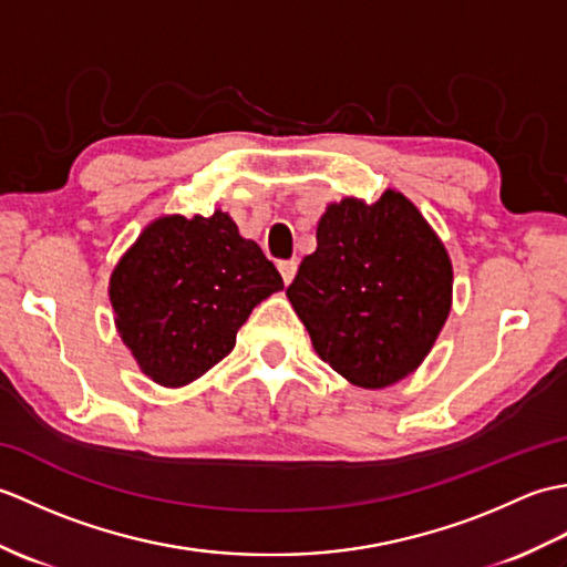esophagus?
Here are the masks:
<instances>
[{"label": "esophagus", "mask_w": 567, "mask_h": 567, "mask_svg": "<svg viewBox=\"0 0 567 567\" xmlns=\"http://www.w3.org/2000/svg\"><path fill=\"white\" fill-rule=\"evenodd\" d=\"M277 270H280L285 285H290L297 275V260H282L280 265H277Z\"/></svg>", "instance_id": "34e87169"}]
</instances>
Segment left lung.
I'll return each instance as SVG.
<instances>
[{
  "mask_svg": "<svg viewBox=\"0 0 567 567\" xmlns=\"http://www.w3.org/2000/svg\"><path fill=\"white\" fill-rule=\"evenodd\" d=\"M323 363L365 390L404 380L431 353L453 305L443 240L402 192L346 197L321 214L317 250L287 287Z\"/></svg>",
  "mask_w": 567,
  "mask_h": 567,
  "instance_id": "1",
  "label": "left lung"
}]
</instances>
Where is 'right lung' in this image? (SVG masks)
I'll return each mask as SVG.
<instances>
[{"mask_svg": "<svg viewBox=\"0 0 567 567\" xmlns=\"http://www.w3.org/2000/svg\"><path fill=\"white\" fill-rule=\"evenodd\" d=\"M282 277L226 212L161 216L110 277L116 331L143 375L185 388L234 351L250 311Z\"/></svg>", "mask_w": 567, "mask_h": 567, "instance_id": "right-lung-1", "label": "right lung"}]
</instances>
